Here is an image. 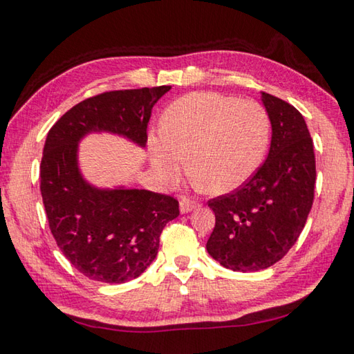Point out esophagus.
<instances>
[{
  "label": "esophagus",
  "instance_id": "esophagus-1",
  "mask_svg": "<svg viewBox=\"0 0 354 354\" xmlns=\"http://www.w3.org/2000/svg\"><path fill=\"white\" fill-rule=\"evenodd\" d=\"M198 205V203L192 201L189 198H181V201H179V210H181V214H189L190 210H194Z\"/></svg>",
  "mask_w": 354,
  "mask_h": 354
}]
</instances>
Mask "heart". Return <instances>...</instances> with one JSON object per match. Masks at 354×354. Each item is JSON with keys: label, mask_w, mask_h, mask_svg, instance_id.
<instances>
[{"label": "heart", "mask_w": 354, "mask_h": 354, "mask_svg": "<svg viewBox=\"0 0 354 354\" xmlns=\"http://www.w3.org/2000/svg\"><path fill=\"white\" fill-rule=\"evenodd\" d=\"M271 140V118L257 100L192 93L167 108L160 134L149 140L155 170L175 179L187 159L189 175L207 194H226L254 175Z\"/></svg>", "instance_id": "b5f03b06"}]
</instances>
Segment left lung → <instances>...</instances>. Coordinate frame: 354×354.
Returning <instances> with one entry per match:
<instances>
[{
    "label": "left lung",
    "instance_id": "left-lung-1",
    "mask_svg": "<svg viewBox=\"0 0 354 354\" xmlns=\"http://www.w3.org/2000/svg\"><path fill=\"white\" fill-rule=\"evenodd\" d=\"M261 102L272 127L268 159L241 187L207 203L215 214L207 252L239 272L261 271L283 259L305 227L316 185L304 115L268 93H261Z\"/></svg>",
    "mask_w": 354,
    "mask_h": 354
}]
</instances>
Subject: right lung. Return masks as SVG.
<instances>
[{
    "label": "right lung",
    "instance_id": "right-lung-1",
    "mask_svg": "<svg viewBox=\"0 0 354 354\" xmlns=\"http://www.w3.org/2000/svg\"><path fill=\"white\" fill-rule=\"evenodd\" d=\"M171 86L110 91L80 102L50 128L40 190L57 246L77 271L102 283L139 277L156 259L165 224L179 215L169 195L100 189L79 167V144L91 133L118 134L144 149L151 110Z\"/></svg>",
    "mask_w": 354,
    "mask_h": 354
}]
</instances>
